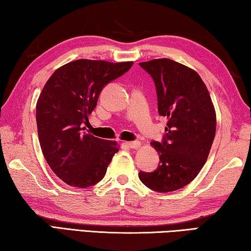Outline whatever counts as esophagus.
Segmentation results:
<instances>
[{"mask_svg": "<svg viewBox=\"0 0 251 251\" xmlns=\"http://www.w3.org/2000/svg\"><path fill=\"white\" fill-rule=\"evenodd\" d=\"M126 144L131 149H139L140 147H141V143H140L139 141H131V142H126Z\"/></svg>", "mask_w": 251, "mask_h": 251, "instance_id": "obj_1", "label": "esophagus"}]
</instances>
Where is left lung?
Returning a JSON list of instances; mask_svg holds the SVG:
<instances>
[{"mask_svg":"<svg viewBox=\"0 0 251 251\" xmlns=\"http://www.w3.org/2000/svg\"><path fill=\"white\" fill-rule=\"evenodd\" d=\"M155 83L157 110L168 119L163 141L151 144L160 155L154 172L139 178L153 191L186 186L207 161L216 133V112L207 87L195 70L169 58L139 64Z\"/></svg>","mask_w":251,"mask_h":251,"instance_id":"1","label":"left lung"}]
</instances>
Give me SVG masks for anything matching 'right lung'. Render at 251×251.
<instances>
[{"instance_id":"add662e5","label":"right lung","mask_w":251,"mask_h":251,"mask_svg":"<svg viewBox=\"0 0 251 251\" xmlns=\"http://www.w3.org/2000/svg\"><path fill=\"white\" fill-rule=\"evenodd\" d=\"M132 65L78 59L56 69L44 86L36 104L39 144L52 172L68 185L86 188L100 182L119 151L116 142L87 133L83 125L103 87Z\"/></svg>"}]
</instances>
